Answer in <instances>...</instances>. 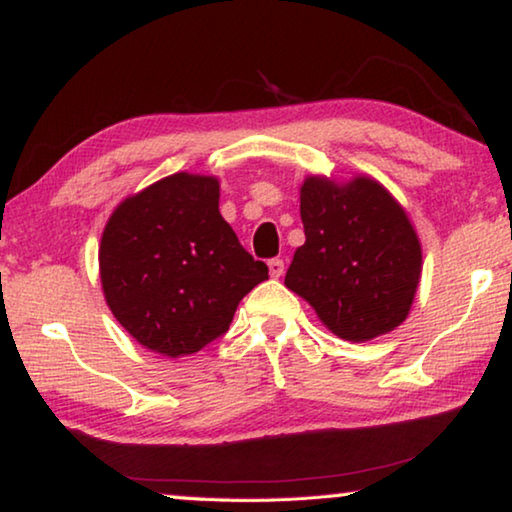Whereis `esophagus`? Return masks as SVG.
Here are the masks:
<instances>
[{
    "mask_svg": "<svg viewBox=\"0 0 512 512\" xmlns=\"http://www.w3.org/2000/svg\"><path fill=\"white\" fill-rule=\"evenodd\" d=\"M268 273H271V277H282L284 275V262L282 259H271V262H268Z\"/></svg>",
    "mask_w": 512,
    "mask_h": 512,
    "instance_id": "34e87169",
    "label": "esophagus"
}]
</instances>
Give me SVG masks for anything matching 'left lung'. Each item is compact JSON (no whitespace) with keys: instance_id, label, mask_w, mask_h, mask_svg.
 Instances as JSON below:
<instances>
[{"instance_id":"1","label":"left lung","mask_w":512,"mask_h":512,"mask_svg":"<svg viewBox=\"0 0 512 512\" xmlns=\"http://www.w3.org/2000/svg\"><path fill=\"white\" fill-rule=\"evenodd\" d=\"M300 216L307 239L287 289L343 341H372L402 325L420 284L422 246L393 194L370 176H307Z\"/></svg>"}]
</instances>
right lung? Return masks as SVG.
Wrapping results in <instances>:
<instances>
[{"label": "right lung", "instance_id": "add662e5", "mask_svg": "<svg viewBox=\"0 0 512 512\" xmlns=\"http://www.w3.org/2000/svg\"><path fill=\"white\" fill-rule=\"evenodd\" d=\"M103 296L146 350L178 359L228 332L268 266L219 212V178L173 173L121 201L99 246Z\"/></svg>", "mask_w": 512, "mask_h": 512}]
</instances>
